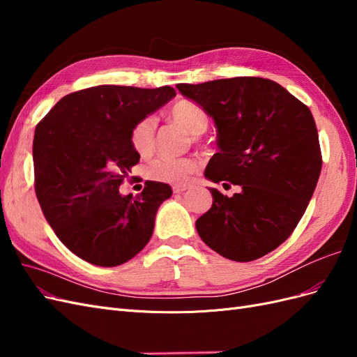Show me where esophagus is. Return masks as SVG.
Masks as SVG:
<instances>
[{
	"instance_id": "1",
	"label": "esophagus",
	"mask_w": 357,
	"mask_h": 357,
	"mask_svg": "<svg viewBox=\"0 0 357 357\" xmlns=\"http://www.w3.org/2000/svg\"><path fill=\"white\" fill-rule=\"evenodd\" d=\"M188 189H189L188 185H174V186H172V190H174V193H181V192H185Z\"/></svg>"
}]
</instances>
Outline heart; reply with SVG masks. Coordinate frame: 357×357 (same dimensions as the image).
Here are the masks:
<instances>
[{
    "label": "heart",
    "mask_w": 357,
    "mask_h": 357,
    "mask_svg": "<svg viewBox=\"0 0 357 357\" xmlns=\"http://www.w3.org/2000/svg\"><path fill=\"white\" fill-rule=\"evenodd\" d=\"M169 117L185 131L198 137L207 131L208 128V114L205 113L202 107L190 101H180L171 107ZM155 137H156V119L147 116L138 121L131 131V144L139 156H150L155 150ZM198 169V160L193 158L169 159L160 158L153 160L147 167V176L150 180L169 183V185H183L189 180V177Z\"/></svg>",
    "instance_id": "obj_1"
}]
</instances>
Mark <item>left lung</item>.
Here are the masks:
<instances>
[{
	"instance_id": "1",
	"label": "left lung",
	"mask_w": 357,
	"mask_h": 357,
	"mask_svg": "<svg viewBox=\"0 0 357 357\" xmlns=\"http://www.w3.org/2000/svg\"><path fill=\"white\" fill-rule=\"evenodd\" d=\"M176 88L218 128L205 177L240 186L232 197L208 188L211 208L197 220L201 240L236 262H250L284 243L317 186L321 155L314 117L278 83L234 77Z\"/></svg>"
}]
</instances>
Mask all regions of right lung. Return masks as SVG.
Listing matches in <instances>:
<instances>
[{"instance_id":"1","label":"right lung","mask_w":357,"mask_h":357,"mask_svg":"<svg viewBox=\"0 0 357 357\" xmlns=\"http://www.w3.org/2000/svg\"><path fill=\"white\" fill-rule=\"evenodd\" d=\"M174 96L171 86L100 84L63 96L37 125V199L58 238L83 261L122 265L152 238L171 186L147 180L135 198L119 186L139 160L131 144L134 125Z\"/></svg>"}]
</instances>
